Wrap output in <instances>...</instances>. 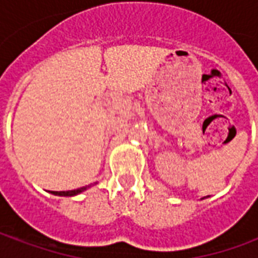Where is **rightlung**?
Wrapping results in <instances>:
<instances>
[{
  "instance_id": "1",
  "label": "right lung",
  "mask_w": 258,
  "mask_h": 258,
  "mask_svg": "<svg viewBox=\"0 0 258 258\" xmlns=\"http://www.w3.org/2000/svg\"><path fill=\"white\" fill-rule=\"evenodd\" d=\"M88 188V186H83V188H79V189H73V190H62V192H56V190H53V195H59V196H74V195L80 194V192H83Z\"/></svg>"
}]
</instances>
